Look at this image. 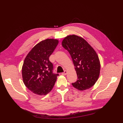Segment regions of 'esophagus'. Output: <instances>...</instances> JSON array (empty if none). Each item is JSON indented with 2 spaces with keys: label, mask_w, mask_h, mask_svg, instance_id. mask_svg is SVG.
<instances>
[{
  "label": "esophagus",
  "mask_w": 123,
  "mask_h": 123,
  "mask_svg": "<svg viewBox=\"0 0 123 123\" xmlns=\"http://www.w3.org/2000/svg\"><path fill=\"white\" fill-rule=\"evenodd\" d=\"M67 73H68V72H67V71H66V70H65L64 72H62V74L63 75H66V74H67Z\"/></svg>",
  "instance_id": "obj_1"
}]
</instances>
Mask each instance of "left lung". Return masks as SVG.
Instances as JSON below:
<instances>
[{"label":"left lung","mask_w":123,"mask_h":123,"mask_svg":"<svg viewBox=\"0 0 123 123\" xmlns=\"http://www.w3.org/2000/svg\"><path fill=\"white\" fill-rule=\"evenodd\" d=\"M62 46L70 53L77 76L73 86L80 91L92 87L98 79L100 64L95 50L86 40L76 35L67 36Z\"/></svg>","instance_id":"1"}]
</instances>
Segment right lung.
<instances>
[{
  "label": "right lung",
  "instance_id": "right-lung-1",
  "mask_svg": "<svg viewBox=\"0 0 123 123\" xmlns=\"http://www.w3.org/2000/svg\"><path fill=\"white\" fill-rule=\"evenodd\" d=\"M57 39H46L32 48L22 67L23 82L29 90L38 95H46L52 90L58 74L52 73L49 57L57 46Z\"/></svg>",
  "mask_w": 123,
  "mask_h": 123
}]
</instances>
